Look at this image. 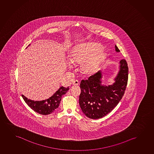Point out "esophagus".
<instances>
[{"label": "esophagus", "mask_w": 154, "mask_h": 154, "mask_svg": "<svg viewBox=\"0 0 154 154\" xmlns=\"http://www.w3.org/2000/svg\"><path fill=\"white\" fill-rule=\"evenodd\" d=\"M78 85H79V82H78V80H75L72 82V85H74V86H77Z\"/></svg>", "instance_id": "1"}]
</instances>
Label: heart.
Returning a JSON list of instances; mask_svg holds the SVG:
<instances>
[{"label":"heart","mask_w":154,"mask_h":154,"mask_svg":"<svg viewBox=\"0 0 154 154\" xmlns=\"http://www.w3.org/2000/svg\"><path fill=\"white\" fill-rule=\"evenodd\" d=\"M107 58V52L97 42L81 45L72 49L69 54L70 63L79 65V70L84 75H91L96 72Z\"/></svg>","instance_id":"1"}]
</instances>
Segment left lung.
Instances as JSON below:
<instances>
[{
	"label": "left lung",
	"instance_id": "left-lung-1",
	"mask_svg": "<svg viewBox=\"0 0 154 154\" xmlns=\"http://www.w3.org/2000/svg\"><path fill=\"white\" fill-rule=\"evenodd\" d=\"M116 51H119L115 46ZM120 70L115 82L109 86L101 85V71L81 81L79 103L82 112L91 119H99L112 111L122 98L128 79V67L126 60L120 61Z\"/></svg>",
	"mask_w": 154,
	"mask_h": 154
}]
</instances>
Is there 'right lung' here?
<instances>
[{
	"label": "right lung",
	"mask_w": 154,
	"mask_h": 154,
	"mask_svg": "<svg viewBox=\"0 0 154 154\" xmlns=\"http://www.w3.org/2000/svg\"><path fill=\"white\" fill-rule=\"evenodd\" d=\"M69 88L61 87L54 95L48 99L42 101H34L28 99L22 95V97L26 103L35 112L42 115H48L52 113L59 107L61 97L68 91Z\"/></svg>",
	"instance_id": "right-lung-1"
}]
</instances>
